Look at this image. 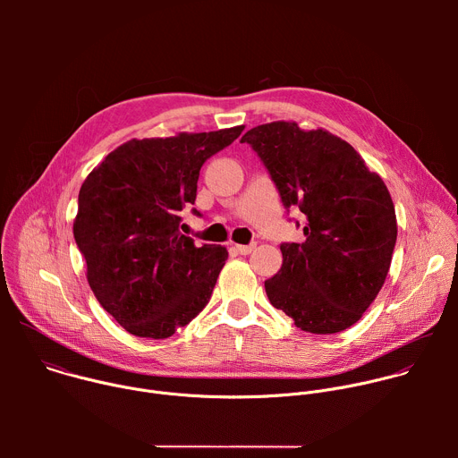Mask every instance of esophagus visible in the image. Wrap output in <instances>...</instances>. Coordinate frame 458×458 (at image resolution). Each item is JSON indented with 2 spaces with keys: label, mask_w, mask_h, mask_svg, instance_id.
I'll return each instance as SVG.
<instances>
[{
  "label": "esophagus",
  "mask_w": 458,
  "mask_h": 458,
  "mask_svg": "<svg viewBox=\"0 0 458 458\" xmlns=\"http://www.w3.org/2000/svg\"><path fill=\"white\" fill-rule=\"evenodd\" d=\"M255 242H250V244H235V250L241 253V255H248V253H251L253 250H255Z\"/></svg>",
  "instance_id": "esophagus-1"
}]
</instances>
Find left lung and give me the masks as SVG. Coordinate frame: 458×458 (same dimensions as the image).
<instances>
[{"label": "left lung", "mask_w": 458, "mask_h": 458, "mask_svg": "<svg viewBox=\"0 0 458 458\" xmlns=\"http://www.w3.org/2000/svg\"><path fill=\"white\" fill-rule=\"evenodd\" d=\"M241 143L265 165L284 208L306 219L304 242H283V267L265 281L270 302L308 334L350 328L380 292L397 241L384 181L320 128L277 121L248 130Z\"/></svg>", "instance_id": "left-lung-1"}]
</instances>
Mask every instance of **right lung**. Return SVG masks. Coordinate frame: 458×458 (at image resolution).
I'll use <instances>...</instances> for the list:
<instances>
[{"instance_id":"1","label":"right lung","mask_w":458,"mask_h":458,"mask_svg":"<svg viewBox=\"0 0 458 458\" xmlns=\"http://www.w3.org/2000/svg\"><path fill=\"white\" fill-rule=\"evenodd\" d=\"M242 130L128 141L85 179L74 239L96 299L128 334L166 339L208 304L228 251L181 233V212L205 161Z\"/></svg>"}]
</instances>
